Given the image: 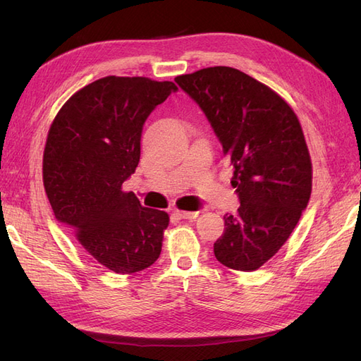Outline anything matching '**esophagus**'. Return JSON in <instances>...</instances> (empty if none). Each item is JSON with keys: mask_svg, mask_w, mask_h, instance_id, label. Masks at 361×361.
<instances>
[{"mask_svg": "<svg viewBox=\"0 0 361 361\" xmlns=\"http://www.w3.org/2000/svg\"><path fill=\"white\" fill-rule=\"evenodd\" d=\"M179 218H183V220H194V218L199 216V212H192V211H174Z\"/></svg>", "mask_w": 361, "mask_h": 361, "instance_id": "obj_1", "label": "esophagus"}]
</instances>
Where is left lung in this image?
Returning a JSON list of instances; mask_svg holds the SVG:
<instances>
[{
	"mask_svg": "<svg viewBox=\"0 0 361 361\" xmlns=\"http://www.w3.org/2000/svg\"><path fill=\"white\" fill-rule=\"evenodd\" d=\"M209 120L233 166L241 206L224 215L216 260L256 271L288 241L312 194V159L298 116L268 85L227 66L174 78Z\"/></svg>",
	"mask_w": 361,
	"mask_h": 361,
	"instance_id": "left-lung-1",
	"label": "left lung"
}]
</instances>
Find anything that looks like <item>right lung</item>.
Here are the masks:
<instances>
[{
    "label": "right lung",
    "mask_w": 361,
    "mask_h": 361,
    "mask_svg": "<svg viewBox=\"0 0 361 361\" xmlns=\"http://www.w3.org/2000/svg\"><path fill=\"white\" fill-rule=\"evenodd\" d=\"M178 87L146 76H105L73 93L48 130L43 187L57 220L116 274H133L161 255L167 212L141 206L123 182L140 161L152 110Z\"/></svg>",
    "instance_id": "add662e5"
}]
</instances>
